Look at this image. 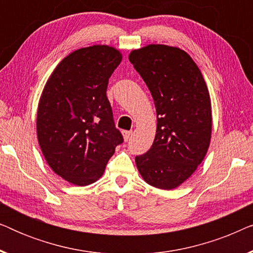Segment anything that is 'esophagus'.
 <instances>
[{"label": "esophagus", "mask_w": 253, "mask_h": 253, "mask_svg": "<svg viewBox=\"0 0 253 253\" xmlns=\"http://www.w3.org/2000/svg\"><path fill=\"white\" fill-rule=\"evenodd\" d=\"M123 138H124V139H126V140H127V139H129V138L131 137V134H132V131H123Z\"/></svg>", "instance_id": "1"}]
</instances>
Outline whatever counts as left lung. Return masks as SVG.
Here are the masks:
<instances>
[{
  "label": "left lung",
  "mask_w": 253,
  "mask_h": 253,
  "mask_svg": "<svg viewBox=\"0 0 253 253\" xmlns=\"http://www.w3.org/2000/svg\"><path fill=\"white\" fill-rule=\"evenodd\" d=\"M129 60L146 83L157 110V133L136 165L148 184L177 188L205 158L212 133V110L206 83L188 53L177 47L148 44Z\"/></svg>",
  "instance_id": "1"
}]
</instances>
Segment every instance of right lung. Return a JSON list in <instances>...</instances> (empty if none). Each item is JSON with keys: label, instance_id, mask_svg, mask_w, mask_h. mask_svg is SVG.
Listing matches in <instances>:
<instances>
[{"label": "right lung", "instance_id": "1", "mask_svg": "<svg viewBox=\"0 0 253 253\" xmlns=\"http://www.w3.org/2000/svg\"><path fill=\"white\" fill-rule=\"evenodd\" d=\"M122 54L106 44L81 48L62 60L41 94L38 140L55 174L85 186L101 177L123 143L115 127L107 86Z\"/></svg>", "mask_w": 253, "mask_h": 253}]
</instances>
